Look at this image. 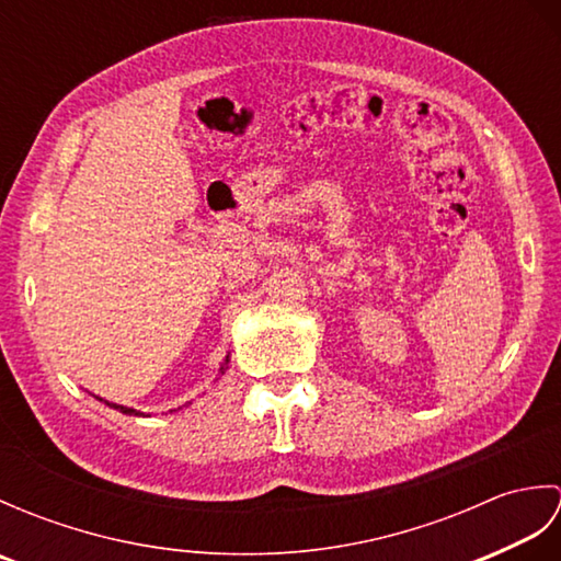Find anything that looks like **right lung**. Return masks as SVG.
I'll return each mask as SVG.
<instances>
[{
  "label": "right lung",
  "mask_w": 561,
  "mask_h": 561,
  "mask_svg": "<svg viewBox=\"0 0 561 561\" xmlns=\"http://www.w3.org/2000/svg\"><path fill=\"white\" fill-rule=\"evenodd\" d=\"M229 362H231V354H226V359H224V362H221V366H219V376H224L226 368H229ZM99 400H103V398H99ZM103 402L108 404V408H113V410H117V412H123V414H129V416H149V414L139 412V410H135V408H125V404L108 402V400H103ZM171 412H173V410H171Z\"/></svg>",
  "instance_id": "1"
}]
</instances>
